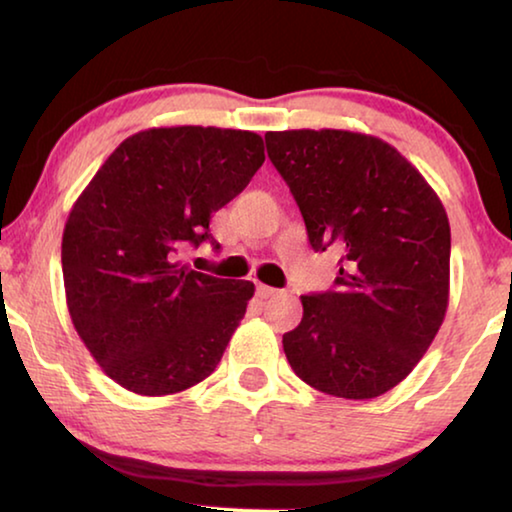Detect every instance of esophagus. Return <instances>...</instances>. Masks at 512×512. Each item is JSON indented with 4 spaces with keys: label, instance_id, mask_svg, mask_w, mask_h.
<instances>
[{
    "label": "esophagus",
    "instance_id": "obj_1",
    "mask_svg": "<svg viewBox=\"0 0 512 512\" xmlns=\"http://www.w3.org/2000/svg\"><path fill=\"white\" fill-rule=\"evenodd\" d=\"M278 289H273L269 285H257V296L259 299H269V296H276Z\"/></svg>",
    "mask_w": 512,
    "mask_h": 512
}]
</instances>
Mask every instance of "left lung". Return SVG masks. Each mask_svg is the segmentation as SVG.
<instances>
[{"instance_id": "left-lung-1", "label": "left lung", "mask_w": 512, "mask_h": 512, "mask_svg": "<svg viewBox=\"0 0 512 512\" xmlns=\"http://www.w3.org/2000/svg\"><path fill=\"white\" fill-rule=\"evenodd\" d=\"M264 140L312 250H342L335 289L301 296V324L282 335L287 361L326 395L379 398L416 368L444 324L451 294L444 204L375 135L301 128L269 131Z\"/></svg>"}]
</instances>
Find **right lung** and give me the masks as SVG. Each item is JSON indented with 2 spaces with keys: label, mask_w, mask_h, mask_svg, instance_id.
Segmentation results:
<instances>
[{
  "label": "right lung",
  "mask_w": 512,
  "mask_h": 512,
  "mask_svg": "<svg viewBox=\"0 0 512 512\" xmlns=\"http://www.w3.org/2000/svg\"><path fill=\"white\" fill-rule=\"evenodd\" d=\"M264 163L253 131L147 128L126 137L68 213L61 271L71 322L110 379L172 395L207 379L246 315L255 285L193 271L213 211Z\"/></svg>",
  "instance_id": "add662e5"
}]
</instances>
